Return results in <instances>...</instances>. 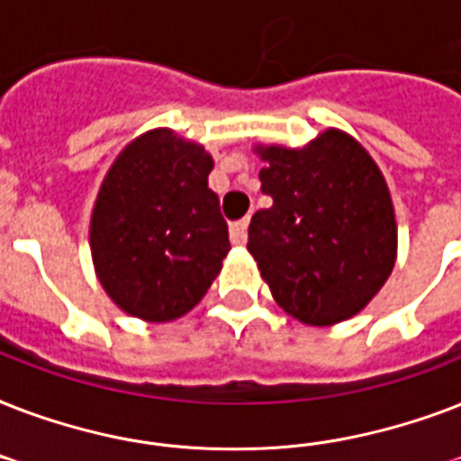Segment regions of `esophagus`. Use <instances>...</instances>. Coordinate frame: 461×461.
<instances>
[{"mask_svg":"<svg viewBox=\"0 0 461 461\" xmlns=\"http://www.w3.org/2000/svg\"><path fill=\"white\" fill-rule=\"evenodd\" d=\"M246 230H249V217H244V220H239V222H231L230 224V239L231 244H246Z\"/></svg>","mask_w":461,"mask_h":461,"instance_id":"1","label":"esophagus"}]
</instances>
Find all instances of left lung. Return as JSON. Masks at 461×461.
Returning a JSON list of instances; mask_svg holds the SVG:
<instances>
[{"mask_svg":"<svg viewBox=\"0 0 461 461\" xmlns=\"http://www.w3.org/2000/svg\"><path fill=\"white\" fill-rule=\"evenodd\" d=\"M273 205L249 227V253L277 306L328 328L361 313L397 260L385 176L357 139L325 129L303 148L256 146Z\"/></svg>","mask_w":461,"mask_h":461,"instance_id":"8db88e82","label":"left lung"}]
</instances>
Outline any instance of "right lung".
I'll return each instance as SVG.
<instances>
[{"mask_svg":"<svg viewBox=\"0 0 461 461\" xmlns=\"http://www.w3.org/2000/svg\"><path fill=\"white\" fill-rule=\"evenodd\" d=\"M212 155L172 129L140 133L104 174L90 215V253L124 313L169 322L201 302L230 253Z\"/></svg>","mask_w":461,"mask_h":461,"instance_id":"1","label":"right lung"}]
</instances>
